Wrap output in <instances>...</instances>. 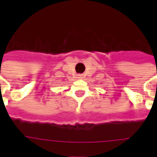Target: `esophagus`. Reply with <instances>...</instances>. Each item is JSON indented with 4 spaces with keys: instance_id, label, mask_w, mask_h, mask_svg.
Returning a JSON list of instances; mask_svg holds the SVG:
<instances>
[{
    "instance_id": "obj_1",
    "label": "esophagus",
    "mask_w": 157,
    "mask_h": 157,
    "mask_svg": "<svg viewBox=\"0 0 157 157\" xmlns=\"http://www.w3.org/2000/svg\"><path fill=\"white\" fill-rule=\"evenodd\" d=\"M79 78H81V76H79Z\"/></svg>"
}]
</instances>
